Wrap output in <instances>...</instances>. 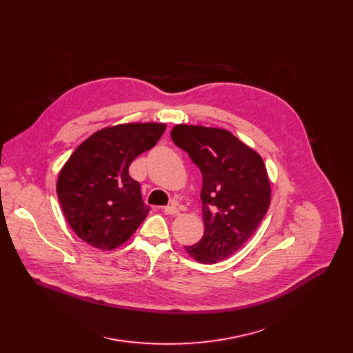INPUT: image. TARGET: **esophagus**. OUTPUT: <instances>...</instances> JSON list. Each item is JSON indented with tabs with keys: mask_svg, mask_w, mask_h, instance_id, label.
<instances>
[{
	"mask_svg": "<svg viewBox=\"0 0 353 353\" xmlns=\"http://www.w3.org/2000/svg\"><path fill=\"white\" fill-rule=\"evenodd\" d=\"M163 212L166 215H177L179 214V208L176 205H169V207L163 208Z\"/></svg>",
	"mask_w": 353,
	"mask_h": 353,
	"instance_id": "obj_1",
	"label": "esophagus"
}]
</instances>
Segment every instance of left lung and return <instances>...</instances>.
<instances>
[{
	"label": "left lung",
	"instance_id": "left-lung-1",
	"mask_svg": "<svg viewBox=\"0 0 353 353\" xmlns=\"http://www.w3.org/2000/svg\"><path fill=\"white\" fill-rule=\"evenodd\" d=\"M172 139L203 174L204 234L185 253L201 264L233 256L254 234L271 203V181L257 150L225 128L177 124Z\"/></svg>",
	"mask_w": 353,
	"mask_h": 353
}]
</instances>
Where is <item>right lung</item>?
I'll use <instances>...</instances> for the list:
<instances>
[{"mask_svg":"<svg viewBox=\"0 0 353 353\" xmlns=\"http://www.w3.org/2000/svg\"><path fill=\"white\" fill-rule=\"evenodd\" d=\"M165 123H125L93 132L60 170L57 195L72 232L99 250L123 245L146 218L138 181L128 168L152 148Z\"/></svg>","mask_w":353,"mask_h":353,"instance_id":"add662e5","label":"right lung"}]
</instances>
